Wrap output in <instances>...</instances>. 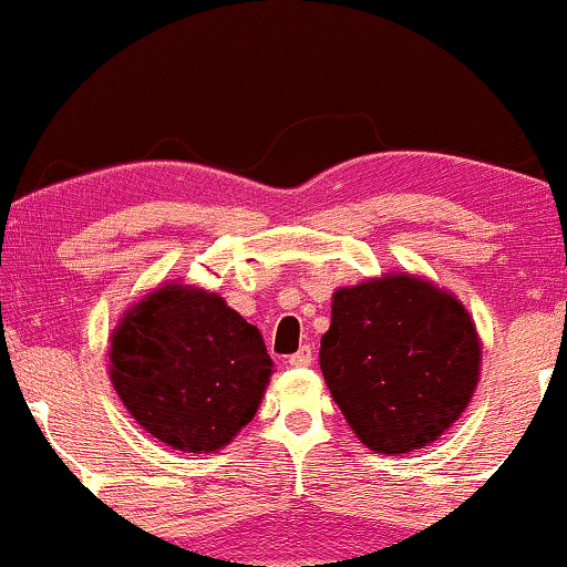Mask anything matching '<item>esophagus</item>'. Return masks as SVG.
Segmentation results:
<instances>
[{
	"label": "esophagus",
	"mask_w": 567,
	"mask_h": 567,
	"mask_svg": "<svg viewBox=\"0 0 567 567\" xmlns=\"http://www.w3.org/2000/svg\"><path fill=\"white\" fill-rule=\"evenodd\" d=\"M288 363L292 369H306V367H311L313 363V350L308 348V346H303L298 350V353H292L290 358H288Z\"/></svg>",
	"instance_id": "obj_1"
}]
</instances>
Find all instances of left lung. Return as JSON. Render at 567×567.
Segmentation results:
<instances>
[{"mask_svg":"<svg viewBox=\"0 0 567 567\" xmlns=\"http://www.w3.org/2000/svg\"><path fill=\"white\" fill-rule=\"evenodd\" d=\"M319 363L358 440L400 455L461 419L478 384L482 340L453 292L400 271L334 292Z\"/></svg>","mask_w":567,"mask_h":567,"instance_id":"left-lung-1","label":"left lung"}]
</instances>
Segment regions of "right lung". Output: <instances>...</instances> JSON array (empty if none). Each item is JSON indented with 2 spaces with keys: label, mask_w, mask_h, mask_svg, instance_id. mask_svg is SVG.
<instances>
[{
  "label": "right lung",
  "mask_w": 567,
  "mask_h": 567,
  "mask_svg": "<svg viewBox=\"0 0 567 567\" xmlns=\"http://www.w3.org/2000/svg\"><path fill=\"white\" fill-rule=\"evenodd\" d=\"M271 377L264 337L217 292L167 282L112 332L110 379L148 434L183 453L225 447Z\"/></svg>",
  "instance_id": "right-lung-1"
}]
</instances>
